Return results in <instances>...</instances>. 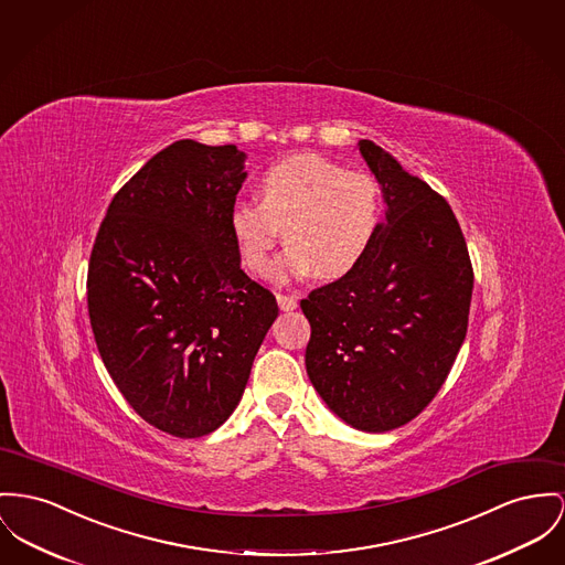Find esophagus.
Listing matches in <instances>:
<instances>
[{
  "mask_svg": "<svg viewBox=\"0 0 565 565\" xmlns=\"http://www.w3.org/2000/svg\"><path fill=\"white\" fill-rule=\"evenodd\" d=\"M278 306H280V310H296L298 308V298L278 294Z\"/></svg>",
  "mask_w": 565,
  "mask_h": 565,
  "instance_id": "esophagus-1",
  "label": "esophagus"
}]
</instances>
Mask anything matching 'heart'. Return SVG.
I'll return each mask as SVG.
<instances>
[{
  "instance_id": "heart-1",
  "label": "heart",
  "mask_w": 565,
  "mask_h": 565,
  "mask_svg": "<svg viewBox=\"0 0 565 565\" xmlns=\"http://www.w3.org/2000/svg\"><path fill=\"white\" fill-rule=\"evenodd\" d=\"M381 223L383 192L375 178L319 153H294L269 164L259 180V201L237 199L228 210L242 264L257 276L271 274L285 231L289 248L276 265L278 278L349 276L371 255Z\"/></svg>"
}]
</instances>
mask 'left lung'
I'll list each match as a JSON object with an SVG mask.
<instances>
[{"instance_id": "1", "label": "left lung", "mask_w": 565, "mask_h": 565, "mask_svg": "<svg viewBox=\"0 0 565 565\" xmlns=\"http://www.w3.org/2000/svg\"><path fill=\"white\" fill-rule=\"evenodd\" d=\"M385 199L366 262L300 301L306 373L358 430H394L437 396L467 334L473 267L448 201L362 139Z\"/></svg>"}]
</instances>
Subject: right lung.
<instances>
[{
  "label": "right lung",
  "instance_id": "right-lung-1",
  "mask_svg": "<svg viewBox=\"0 0 565 565\" xmlns=\"http://www.w3.org/2000/svg\"><path fill=\"white\" fill-rule=\"evenodd\" d=\"M244 158L192 139L158 151L117 190L89 257V323L109 375L148 424L182 439L225 424L278 317L228 231Z\"/></svg>",
  "mask_w": 565,
  "mask_h": 565
}]
</instances>
